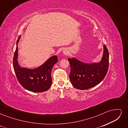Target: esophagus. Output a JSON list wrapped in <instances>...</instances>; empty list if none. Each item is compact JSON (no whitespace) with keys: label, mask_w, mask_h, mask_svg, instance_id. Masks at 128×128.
<instances>
[{"label":"esophagus","mask_w":128,"mask_h":128,"mask_svg":"<svg viewBox=\"0 0 128 128\" xmlns=\"http://www.w3.org/2000/svg\"><path fill=\"white\" fill-rule=\"evenodd\" d=\"M64 54L65 55H67L68 54V52H67V51H66V50H64Z\"/></svg>","instance_id":"obj_1"}]
</instances>
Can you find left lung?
I'll return each mask as SVG.
<instances>
[{"label": "left lung", "mask_w": 128, "mask_h": 128, "mask_svg": "<svg viewBox=\"0 0 128 128\" xmlns=\"http://www.w3.org/2000/svg\"><path fill=\"white\" fill-rule=\"evenodd\" d=\"M70 66L69 78L77 89L86 90L99 84L106 76L109 66V52L104 45V54L99 63L86 64L75 58H69Z\"/></svg>", "instance_id": "1"}]
</instances>
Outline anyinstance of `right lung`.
Listing matches in <instances>:
<instances>
[{
  "label": "right lung",
  "instance_id": "1",
  "mask_svg": "<svg viewBox=\"0 0 128 128\" xmlns=\"http://www.w3.org/2000/svg\"><path fill=\"white\" fill-rule=\"evenodd\" d=\"M17 46L13 57V68L16 78L21 86L27 90L34 92H42L48 90L52 82V69L58 61L57 56H53L41 66L34 69L21 68L18 62V48Z\"/></svg>",
  "mask_w": 128,
  "mask_h": 128
}]
</instances>
